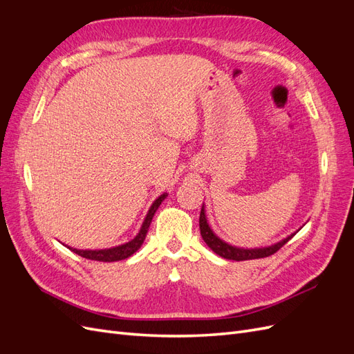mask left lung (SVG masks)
<instances>
[{"label":"left lung","instance_id":"1","mask_svg":"<svg viewBox=\"0 0 354 354\" xmlns=\"http://www.w3.org/2000/svg\"><path fill=\"white\" fill-rule=\"evenodd\" d=\"M199 229H201V236L209 248L216 252L217 255L223 257V259L227 260H234V261H243V260H254V259H264V257H269L272 254H274L276 251H279L282 246L291 239L295 233L289 234L288 238L282 239L281 242H277L274 245L270 246H264V248H238V246L229 245L224 241H221L218 236H216V233L211 230V227L208 226V221L205 217V209H201V216H199Z\"/></svg>","mask_w":354,"mask_h":354}]
</instances>
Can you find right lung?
Instances as JSON below:
<instances>
[{
  "mask_svg": "<svg viewBox=\"0 0 354 354\" xmlns=\"http://www.w3.org/2000/svg\"><path fill=\"white\" fill-rule=\"evenodd\" d=\"M167 198V194L160 195L153 203L152 207L149 208L147 216L142 224V229L140 232L137 233V236L134 239H131L130 242H127L124 245L120 246H113V248H108V250H77V248H68L72 250L75 254H78L84 259H88V260H95V261H104V263H112V261H120V260H125L128 257H131L138 248H140L142 243L145 242L146 238V233L149 230V226H151V221L155 216V212L158 209V207L162 203V201Z\"/></svg>",
  "mask_w": 354,
  "mask_h": 354,
  "instance_id": "add662e5",
  "label": "right lung"
}]
</instances>
